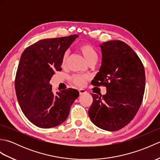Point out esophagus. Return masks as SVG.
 <instances>
[{
  "instance_id": "obj_1",
  "label": "esophagus",
  "mask_w": 160,
  "mask_h": 160,
  "mask_svg": "<svg viewBox=\"0 0 160 160\" xmlns=\"http://www.w3.org/2000/svg\"><path fill=\"white\" fill-rule=\"evenodd\" d=\"M78 91H79L80 95H83V94L87 93V91L83 89H80L79 90H78Z\"/></svg>"
}]
</instances>
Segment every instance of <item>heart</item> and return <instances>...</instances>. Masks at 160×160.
<instances>
[{"instance_id": "b5f03b06", "label": "heart", "mask_w": 160, "mask_h": 160, "mask_svg": "<svg viewBox=\"0 0 160 160\" xmlns=\"http://www.w3.org/2000/svg\"><path fill=\"white\" fill-rule=\"evenodd\" d=\"M77 49L78 50L84 59L86 60L88 64L96 62L98 60V53L94 47L88 42L80 43L77 45ZM68 55L67 53H64L61 60V66L64 67L67 64ZM87 80V77L85 76H80V75H75L70 78V80L76 84L78 86H82L85 83V81Z\"/></svg>"}]
</instances>
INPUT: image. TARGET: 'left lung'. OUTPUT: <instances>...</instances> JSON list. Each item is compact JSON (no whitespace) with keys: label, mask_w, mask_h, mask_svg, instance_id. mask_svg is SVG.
Masks as SVG:
<instances>
[{"label":"left lung","mask_w":160,"mask_h":160,"mask_svg":"<svg viewBox=\"0 0 160 160\" xmlns=\"http://www.w3.org/2000/svg\"><path fill=\"white\" fill-rule=\"evenodd\" d=\"M102 64L91 84L104 86L107 93H92L89 115L100 128L115 131L136 115L145 89V71L140 58L127 44L110 40L100 45Z\"/></svg>","instance_id":"left-lung-1"}]
</instances>
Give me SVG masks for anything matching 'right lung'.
Segmentation results:
<instances>
[{"label":"right lung","instance_id":"add662e5","mask_svg":"<svg viewBox=\"0 0 160 160\" xmlns=\"http://www.w3.org/2000/svg\"><path fill=\"white\" fill-rule=\"evenodd\" d=\"M78 37L40 40L27 47L20 57L15 79L17 99L26 118L40 128L62 124L79 96L73 89L53 94L49 83L55 71L62 70L63 54Z\"/></svg>","mask_w":160,"mask_h":160}]
</instances>
